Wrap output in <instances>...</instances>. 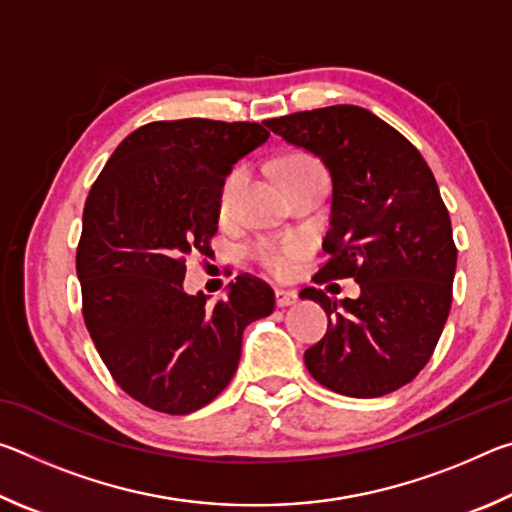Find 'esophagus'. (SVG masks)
<instances>
[{
	"instance_id": "esophagus-1",
	"label": "esophagus",
	"mask_w": 512,
	"mask_h": 512,
	"mask_svg": "<svg viewBox=\"0 0 512 512\" xmlns=\"http://www.w3.org/2000/svg\"><path fill=\"white\" fill-rule=\"evenodd\" d=\"M275 302L277 307H291L298 302V293L296 291H287V289H277L275 291Z\"/></svg>"
}]
</instances>
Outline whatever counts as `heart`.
<instances>
[{
  "label": "heart",
  "mask_w": 512,
  "mask_h": 512,
  "mask_svg": "<svg viewBox=\"0 0 512 512\" xmlns=\"http://www.w3.org/2000/svg\"><path fill=\"white\" fill-rule=\"evenodd\" d=\"M311 171H323L320 164L309 158V155H291L282 162V178L284 183L302 173ZM248 185V167L246 164H237L235 169L228 171V176L223 178L219 189V214L223 219H230L237 212L241 196ZM311 250V244L307 237L302 235H280V237H262L257 239L253 246L248 248V255L253 257V262L264 268L275 277H287L293 273V268Z\"/></svg>",
  "instance_id": "b5f03b06"
}]
</instances>
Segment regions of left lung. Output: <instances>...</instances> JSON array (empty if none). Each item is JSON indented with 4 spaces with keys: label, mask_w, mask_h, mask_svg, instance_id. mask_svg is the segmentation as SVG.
Returning a JSON list of instances; mask_svg holds the SVG:
<instances>
[{
    "label": "left lung",
    "mask_w": 512,
    "mask_h": 512,
    "mask_svg": "<svg viewBox=\"0 0 512 512\" xmlns=\"http://www.w3.org/2000/svg\"><path fill=\"white\" fill-rule=\"evenodd\" d=\"M289 144L318 155L332 176V221L318 284L352 277L357 300L309 287L300 298L327 314V334L305 352L318 384L381 397L427 366L452 307L456 246L436 178L420 151L359 106L268 119Z\"/></svg>",
    "instance_id": "8db88e82"
}]
</instances>
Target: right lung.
I'll return each mask as SVG.
<instances>
[{"label":"right lung","instance_id":"right-lung-1","mask_svg":"<svg viewBox=\"0 0 512 512\" xmlns=\"http://www.w3.org/2000/svg\"><path fill=\"white\" fill-rule=\"evenodd\" d=\"M268 135L255 121H151L90 189L76 248L83 318L121 391L153 411L210 404L235 375L246 325L273 314V289L248 273L216 305L183 291L187 257L212 253L223 178Z\"/></svg>","mask_w":512,"mask_h":512}]
</instances>
